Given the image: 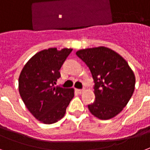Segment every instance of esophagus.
I'll return each instance as SVG.
<instances>
[{
	"instance_id": "1",
	"label": "esophagus",
	"mask_w": 150,
	"mask_h": 150,
	"mask_svg": "<svg viewBox=\"0 0 150 150\" xmlns=\"http://www.w3.org/2000/svg\"><path fill=\"white\" fill-rule=\"evenodd\" d=\"M76 91H77V93H82L83 92V90H80V89H77V90H76Z\"/></svg>"
}]
</instances>
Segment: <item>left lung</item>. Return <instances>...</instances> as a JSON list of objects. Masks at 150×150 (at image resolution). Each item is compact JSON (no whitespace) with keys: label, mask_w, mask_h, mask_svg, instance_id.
Here are the masks:
<instances>
[{"label":"left lung","mask_w":150,"mask_h":150,"mask_svg":"<svg viewBox=\"0 0 150 150\" xmlns=\"http://www.w3.org/2000/svg\"><path fill=\"white\" fill-rule=\"evenodd\" d=\"M76 55L87 65L94 82L95 100L88 105L93 116L108 120L118 115L133 94L135 77L127 62L108 48L79 50Z\"/></svg>","instance_id":"8db88e82"}]
</instances>
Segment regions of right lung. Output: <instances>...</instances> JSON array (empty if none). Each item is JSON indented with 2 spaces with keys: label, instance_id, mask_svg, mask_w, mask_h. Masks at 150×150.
<instances>
[{
  "label": "right lung",
  "instance_id": "1",
  "mask_svg": "<svg viewBox=\"0 0 150 150\" xmlns=\"http://www.w3.org/2000/svg\"><path fill=\"white\" fill-rule=\"evenodd\" d=\"M72 49L50 48L38 52L25 64L19 78L23 101L35 118L45 124L60 120L74 97L73 89L55 86L60 69Z\"/></svg>",
  "mask_w": 150,
  "mask_h": 150
}]
</instances>
